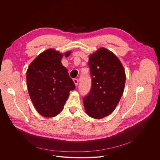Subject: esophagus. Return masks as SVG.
Wrapping results in <instances>:
<instances>
[{
    "mask_svg": "<svg viewBox=\"0 0 160 160\" xmlns=\"http://www.w3.org/2000/svg\"><path fill=\"white\" fill-rule=\"evenodd\" d=\"M73 82H74V83H75V85L77 86V85H78V80H77V79H76V78H75V79H73Z\"/></svg>",
    "mask_w": 160,
    "mask_h": 160,
    "instance_id": "esophagus-1",
    "label": "esophagus"
}]
</instances>
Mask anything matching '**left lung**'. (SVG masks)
Here are the masks:
<instances>
[{
  "label": "left lung",
  "mask_w": 160,
  "mask_h": 160,
  "mask_svg": "<svg viewBox=\"0 0 160 160\" xmlns=\"http://www.w3.org/2000/svg\"><path fill=\"white\" fill-rule=\"evenodd\" d=\"M92 87L83 99L86 114L102 119L115 109L123 93L126 75L118 58L111 51L101 48L88 56Z\"/></svg>",
  "instance_id": "left-lung-1"
}]
</instances>
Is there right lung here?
Here are the masks:
<instances>
[{"label": "right lung", "mask_w": 160, "mask_h": 160, "mask_svg": "<svg viewBox=\"0 0 160 160\" xmlns=\"http://www.w3.org/2000/svg\"><path fill=\"white\" fill-rule=\"evenodd\" d=\"M72 51L59 52L48 49L41 52L30 63L27 71L28 92L40 115L45 118L57 116L62 111L70 91L75 85L61 59Z\"/></svg>", "instance_id": "obj_1"}]
</instances>
